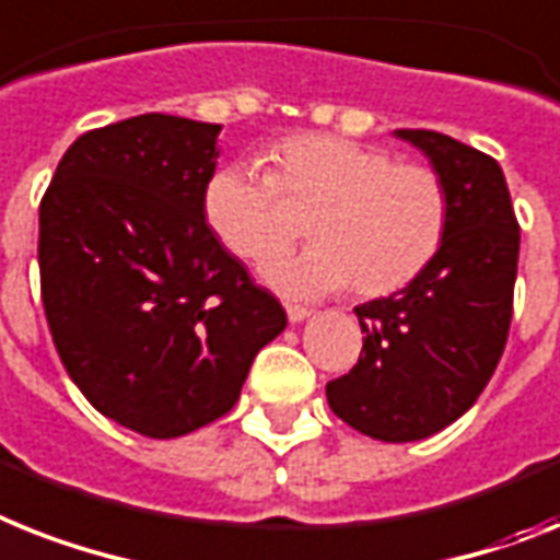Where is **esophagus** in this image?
<instances>
[{"label": "esophagus", "instance_id": "34e87169", "mask_svg": "<svg viewBox=\"0 0 560 560\" xmlns=\"http://www.w3.org/2000/svg\"><path fill=\"white\" fill-rule=\"evenodd\" d=\"M285 314H289L291 323H303L312 312H308V308H303V306H285Z\"/></svg>", "mask_w": 560, "mask_h": 560}]
</instances>
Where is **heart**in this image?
Segmentation results:
<instances>
[{
  "label": "heart",
  "instance_id": "obj_1",
  "mask_svg": "<svg viewBox=\"0 0 560 560\" xmlns=\"http://www.w3.org/2000/svg\"><path fill=\"white\" fill-rule=\"evenodd\" d=\"M271 177L252 163L217 168L202 188V217L231 254L262 262L294 237L291 208L312 211L314 246L277 257L262 277L275 291L314 300L352 283L381 298L412 283L446 234V188L427 165L392 163L381 148L335 133H298L269 151Z\"/></svg>",
  "mask_w": 560,
  "mask_h": 560
}]
</instances>
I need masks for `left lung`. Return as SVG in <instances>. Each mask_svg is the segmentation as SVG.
Listing matches in <instances>:
<instances>
[{"instance_id": "1", "label": "left lung", "mask_w": 560, "mask_h": 560, "mask_svg": "<svg viewBox=\"0 0 560 560\" xmlns=\"http://www.w3.org/2000/svg\"><path fill=\"white\" fill-rule=\"evenodd\" d=\"M395 137L441 177L446 234L412 283L354 308L363 352L326 397L363 435L409 443L469 412L495 372L510 335L521 231L492 156L427 128H397Z\"/></svg>"}]
</instances>
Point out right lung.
<instances>
[{
    "mask_svg": "<svg viewBox=\"0 0 560 560\" xmlns=\"http://www.w3.org/2000/svg\"><path fill=\"white\" fill-rule=\"evenodd\" d=\"M223 125L140 114L82 133L39 206L42 303L96 412L179 438L237 404L285 312L211 234Z\"/></svg>",
    "mask_w": 560,
    "mask_h": 560,
    "instance_id": "1",
    "label": "right lung"
}]
</instances>
